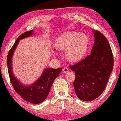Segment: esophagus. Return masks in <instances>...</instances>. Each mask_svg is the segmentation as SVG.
<instances>
[{"label": "esophagus", "instance_id": "esophagus-1", "mask_svg": "<svg viewBox=\"0 0 121 121\" xmlns=\"http://www.w3.org/2000/svg\"><path fill=\"white\" fill-rule=\"evenodd\" d=\"M62 71H63V73H67L69 71V69H68V68H67L64 67V68L63 69Z\"/></svg>", "mask_w": 121, "mask_h": 121}]
</instances>
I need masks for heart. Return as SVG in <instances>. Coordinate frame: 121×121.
<instances>
[{"mask_svg":"<svg viewBox=\"0 0 121 121\" xmlns=\"http://www.w3.org/2000/svg\"><path fill=\"white\" fill-rule=\"evenodd\" d=\"M89 46L87 36L83 33L67 31L57 37L54 42L57 50H65V57L70 62L82 59L86 53Z\"/></svg>","mask_w":121,"mask_h":121,"instance_id":"obj_1","label":"heart"}]
</instances>
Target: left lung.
Returning <instances> with one entry per match:
<instances>
[{
  "label": "left lung",
  "instance_id": "1",
  "mask_svg": "<svg viewBox=\"0 0 121 121\" xmlns=\"http://www.w3.org/2000/svg\"><path fill=\"white\" fill-rule=\"evenodd\" d=\"M95 42L90 55L69 68L75 72L73 86L80 100L91 101L106 87L113 69V56L110 43L99 31L94 32Z\"/></svg>",
  "mask_w": 121,
  "mask_h": 121
}]
</instances>
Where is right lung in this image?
Returning <instances> with one entry per match:
<instances>
[{
    "label": "right lung",
    "mask_w": 121,
    "mask_h": 121,
    "mask_svg": "<svg viewBox=\"0 0 121 121\" xmlns=\"http://www.w3.org/2000/svg\"><path fill=\"white\" fill-rule=\"evenodd\" d=\"M33 31L34 30L26 31L19 36L8 52L6 62L10 80L15 91L25 100L30 103L37 104L43 102L47 98L53 82L60 74L62 68L45 69L39 80L30 86L23 85L14 77L11 68V58L13 53L20 39L29 37L32 34Z\"/></svg>",
    "instance_id": "obj_1"
}]
</instances>
